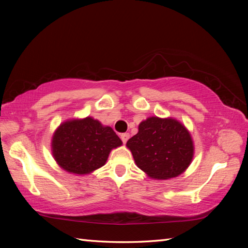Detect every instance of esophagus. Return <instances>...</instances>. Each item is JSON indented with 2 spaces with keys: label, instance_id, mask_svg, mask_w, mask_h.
Listing matches in <instances>:
<instances>
[{
  "label": "esophagus",
  "instance_id": "34e87169",
  "mask_svg": "<svg viewBox=\"0 0 248 248\" xmlns=\"http://www.w3.org/2000/svg\"><path fill=\"white\" fill-rule=\"evenodd\" d=\"M120 139H121V140L124 141V144H125L128 141V140L130 139V134L129 133H124V134H121L120 135Z\"/></svg>",
  "mask_w": 248,
  "mask_h": 248
}]
</instances>
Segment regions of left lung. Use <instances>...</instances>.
<instances>
[{
  "label": "left lung",
  "mask_w": 248,
  "mask_h": 248,
  "mask_svg": "<svg viewBox=\"0 0 248 248\" xmlns=\"http://www.w3.org/2000/svg\"><path fill=\"white\" fill-rule=\"evenodd\" d=\"M135 164L155 180L180 176L194 156V141L180 121L151 116L139 124V132L127 141Z\"/></svg>",
  "instance_id": "left-lung-1"
}]
</instances>
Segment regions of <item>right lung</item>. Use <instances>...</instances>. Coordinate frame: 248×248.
Instances as JSON below:
<instances>
[{
  "label": "right lung",
  "mask_w": 248,
  "mask_h": 248,
  "mask_svg": "<svg viewBox=\"0 0 248 248\" xmlns=\"http://www.w3.org/2000/svg\"><path fill=\"white\" fill-rule=\"evenodd\" d=\"M121 145L112 128L88 116L61 124L52 136L51 151L62 170L83 176L102 167L109 152Z\"/></svg>",
  "instance_id": "obj_1"
}]
</instances>
